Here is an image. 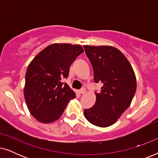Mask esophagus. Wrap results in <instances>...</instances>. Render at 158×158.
<instances>
[{
    "instance_id": "obj_1",
    "label": "esophagus",
    "mask_w": 158,
    "mask_h": 158,
    "mask_svg": "<svg viewBox=\"0 0 158 158\" xmlns=\"http://www.w3.org/2000/svg\"><path fill=\"white\" fill-rule=\"evenodd\" d=\"M86 92V89L85 88H81V90H80V93H81V94H85V93Z\"/></svg>"
}]
</instances>
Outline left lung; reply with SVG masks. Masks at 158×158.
<instances>
[{
  "instance_id": "obj_1",
  "label": "left lung",
  "mask_w": 158,
  "mask_h": 158,
  "mask_svg": "<svg viewBox=\"0 0 158 158\" xmlns=\"http://www.w3.org/2000/svg\"><path fill=\"white\" fill-rule=\"evenodd\" d=\"M94 69V82L101 83L94 106L84 110L92 124L107 127L114 124L129 107L137 88L132 67L122 52L111 46L84 45Z\"/></svg>"
}]
</instances>
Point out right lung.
I'll list each match as a JSON object with an SVG mask.
<instances>
[{"mask_svg":"<svg viewBox=\"0 0 158 158\" xmlns=\"http://www.w3.org/2000/svg\"><path fill=\"white\" fill-rule=\"evenodd\" d=\"M83 52L79 44H52L30 62L26 73L24 98L30 113L40 122L57 120L75 94L62 80L70 67Z\"/></svg>","mask_w":158,"mask_h":158,"instance_id":"obj_1","label":"right lung"}]
</instances>
